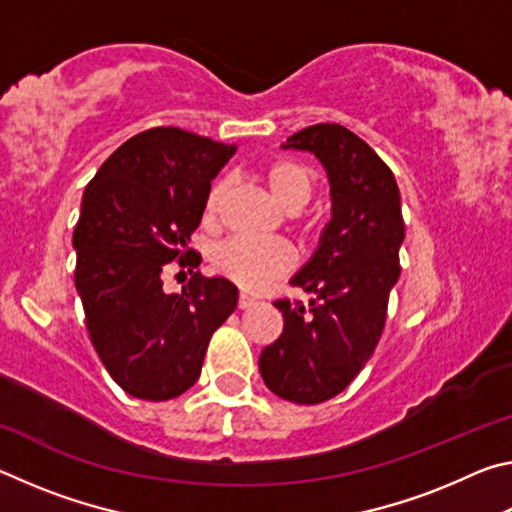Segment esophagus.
<instances>
[{
  "label": "esophagus",
  "mask_w": 512,
  "mask_h": 512,
  "mask_svg": "<svg viewBox=\"0 0 512 512\" xmlns=\"http://www.w3.org/2000/svg\"><path fill=\"white\" fill-rule=\"evenodd\" d=\"M255 305V298H250V296H246V293H241L239 296V309H250Z\"/></svg>",
  "instance_id": "obj_1"
}]
</instances>
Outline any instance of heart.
I'll return each mask as SVG.
<instances>
[{"label":"heart","mask_w":512,"mask_h":512,"mask_svg":"<svg viewBox=\"0 0 512 512\" xmlns=\"http://www.w3.org/2000/svg\"><path fill=\"white\" fill-rule=\"evenodd\" d=\"M264 180L268 192L284 210L296 212L305 207L314 192V178H311L305 164L296 160H275L264 169ZM228 185L216 183L205 201V216L212 219L219 210ZM212 264L223 277L235 282L246 291H264L268 284L287 275L293 268V253L289 246L271 239H250L232 237L214 250Z\"/></svg>","instance_id":"obj_1"}]
</instances>
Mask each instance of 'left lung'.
Instances as JSON below:
<instances>
[{"instance_id":"8db88e82","label":"left lung","mask_w":512,"mask_h":512,"mask_svg":"<svg viewBox=\"0 0 512 512\" xmlns=\"http://www.w3.org/2000/svg\"><path fill=\"white\" fill-rule=\"evenodd\" d=\"M282 149L309 151L323 164L332 219L291 277L309 305L275 300L284 329L259 354V375L282 400L318 404L345 391L379 343L400 277V189L384 160L341 124L302 128Z\"/></svg>"}]
</instances>
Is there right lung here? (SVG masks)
<instances>
[{"label":"right lung","instance_id":"add662e5","mask_svg":"<svg viewBox=\"0 0 512 512\" xmlns=\"http://www.w3.org/2000/svg\"><path fill=\"white\" fill-rule=\"evenodd\" d=\"M237 144H221L173 126L131 137L85 187L74 228L76 291L85 323L110 377L137 400L164 402L201 377L212 334L237 309L225 277L193 273L183 294L161 289L173 258L203 219L212 180Z\"/></svg>","mask_w":512,"mask_h":512}]
</instances>
